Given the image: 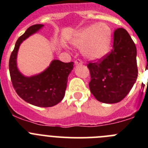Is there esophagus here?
Listing matches in <instances>:
<instances>
[{
  "instance_id": "1",
  "label": "esophagus",
  "mask_w": 148,
  "mask_h": 148,
  "mask_svg": "<svg viewBox=\"0 0 148 148\" xmlns=\"http://www.w3.org/2000/svg\"><path fill=\"white\" fill-rule=\"evenodd\" d=\"M83 64V61L81 59H76L75 61V65H81Z\"/></svg>"
}]
</instances>
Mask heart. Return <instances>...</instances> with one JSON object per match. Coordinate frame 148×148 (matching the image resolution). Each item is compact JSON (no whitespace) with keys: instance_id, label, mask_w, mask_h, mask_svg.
I'll return each instance as SVG.
<instances>
[{"instance_id":"heart-1","label":"heart","mask_w":148,"mask_h":148,"mask_svg":"<svg viewBox=\"0 0 148 148\" xmlns=\"http://www.w3.org/2000/svg\"><path fill=\"white\" fill-rule=\"evenodd\" d=\"M112 30L106 23H100L79 30L72 39L73 45L82 49L84 56L90 60L102 58L109 52Z\"/></svg>"}]
</instances>
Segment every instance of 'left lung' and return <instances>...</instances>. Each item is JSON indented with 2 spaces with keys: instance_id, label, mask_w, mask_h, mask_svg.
Returning <instances> with one entry per match:
<instances>
[{
  "instance_id": "obj_1",
  "label": "left lung",
  "mask_w": 148,
  "mask_h": 148,
  "mask_svg": "<svg viewBox=\"0 0 148 148\" xmlns=\"http://www.w3.org/2000/svg\"><path fill=\"white\" fill-rule=\"evenodd\" d=\"M136 47L125 29L113 33V49L97 62L87 64L90 92L98 101L119 102L130 92L138 76Z\"/></svg>"
}]
</instances>
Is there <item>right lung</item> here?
I'll return each mask as SVG.
<instances>
[{
    "mask_svg": "<svg viewBox=\"0 0 148 148\" xmlns=\"http://www.w3.org/2000/svg\"><path fill=\"white\" fill-rule=\"evenodd\" d=\"M43 27V24L31 26L19 37L10 56L9 69L13 87L22 99L37 107L49 108L58 104L64 97L73 62L53 60L44 71L30 77L24 76L17 66V55L21 44Z\"/></svg>",
    "mask_w": 148,
    "mask_h": 148,
    "instance_id": "1",
    "label": "right lung"
}]
</instances>
